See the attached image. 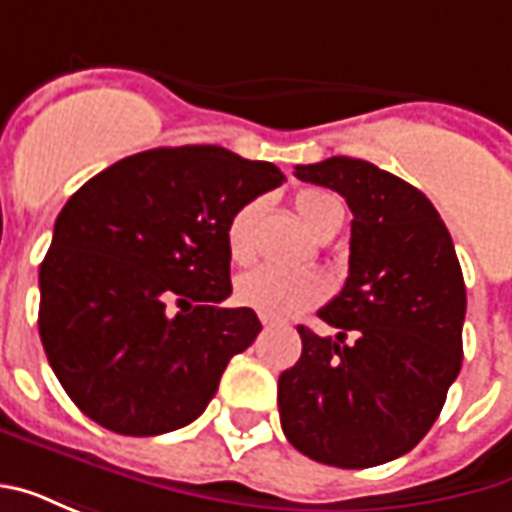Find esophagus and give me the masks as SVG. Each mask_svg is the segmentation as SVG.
Segmentation results:
<instances>
[{
    "label": "esophagus",
    "mask_w": 512,
    "mask_h": 512,
    "mask_svg": "<svg viewBox=\"0 0 512 512\" xmlns=\"http://www.w3.org/2000/svg\"><path fill=\"white\" fill-rule=\"evenodd\" d=\"M260 323H263V326H274V321H271V318H266V315L260 318Z\"/></svg>",
    "instance_id": "esophagus-1"
}]
</instances>
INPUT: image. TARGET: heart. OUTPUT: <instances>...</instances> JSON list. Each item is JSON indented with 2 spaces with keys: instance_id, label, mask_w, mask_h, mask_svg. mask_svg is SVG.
<instances>
[{
  "instance_id": "obj_1",
  "label": "heart",
  "mask_w": 512,
  "mask_h": 512,
  "mask_svg": "<svg viewBox=\"0 0 512 512\" xmlns=\"http://www.w3.org/2000/svg\"><path fill=\"white\" fill-rule=\"evenodd\" d=\"M296 211L301 222L315 238H332L345 222L343 202L329 191H299L296 194ZM263 213V202L249 200L230 216L227 230H224V244L233 257V263H249L255 257V233L257 222ZM326 279L315 271H277V268H252L235 279V301L249 310L260 312L266 318H293L304 310L315 307L326 296Z\"/></svg>"
}]
</instances>
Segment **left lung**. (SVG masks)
Here are the masks:
<instances>
[{
    "instance_id": "8db88e82",
    "label": "left lung",
    "mask_w": 512,
    "mask_h": 512,
    "mask_svg": "<svg viewBox=\"0 0 512 512\" xmlns=\"http://www.w3.org/2000/svg\"><path fill=\"white\" fill-rule=\"evenodd\" d=\"M296 178L343 194L354 213L348 279L299 326L301 356L279 376L288 441L312 461L367 469L414 450L461 373L466 285L433 202L370 161L332 156Z\"/></svg>"
}]
</instances>
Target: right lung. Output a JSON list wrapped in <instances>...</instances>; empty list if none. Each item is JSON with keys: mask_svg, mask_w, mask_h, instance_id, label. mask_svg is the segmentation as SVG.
I'll return each mask as SVG.
<instances>
[{"mask_svg": "<svg viewBox=\"0 0 512 512\" xmlns=\"http://www.w3.org/2000/svg\"><path fill=\"white\" fill-rule=\"evenodd\" d=\"M285 175L216 145L117 161L65 202L40 263L38 329L76 406L123 436L200 417L260 334L233 293L227 222Z\"/></svg>", "mask_w": 512, "mask_h": 512, "instance_id": "add662e5", "label": "right lung"}]
</instances>
